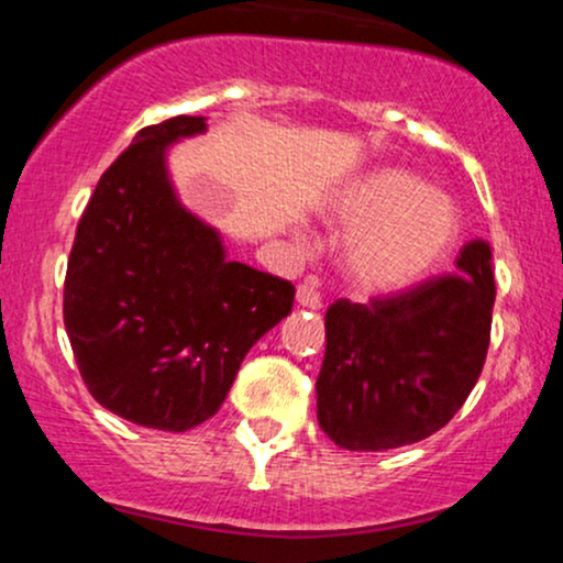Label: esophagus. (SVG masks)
Here are the masks:
<instances>
[{
	"label": "esophagus",
	"mask_w": 563,
	"mask_h": 563,
	"mask_svg": "<svg viewBox=\"0 0 563 563\" xmlns=\"http://www.w3.org/2000/svg\"><path fill=\"white\" fill-rule=\"evenodd\" d=\"M296 301H299V307H307V309L322 307V296H320L318 286H314V280L299 283V288H296Z\"/></svg>",
	"instance_id": "1"
}]
</instances>
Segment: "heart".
I'll use <instances>...</instances> for the list:
<instances>
[{"instance_id":"obj_1","label":"heart","mask_w":563,"mask_h":563,"mask_svg":"<svg viewBox=\"0 0 563 563\" xmlns=\"http://www.w3.org/2000/svg\"><path fill=\"white\" fill-rule=\"evenodd\" d=\"M349 230L341 264L365 290H397L429 275L457 241L461 214L444 192L407 169H376L352 179L331 206Z\"/></svg>"}]
</instances>
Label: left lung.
<instances>
[{
    "label": "left lung",
    "mask_w": 563,
    "mask_h": 563,
    "mask_svg": "<svg viewBox=\"0 0 563 563\" xmlns=\"http://www.w3.org/2000/svg\"><path fill=\"white\" fill-rule=\"evenodd\" d=\"M493 307L487 241L463 245L455 273L402 294L333 301L318 376L320 429L344 450L380 452L448 426L482 376Z\"/></svg>",
    "instance_id": "left-lung-1"
}]
</instances>
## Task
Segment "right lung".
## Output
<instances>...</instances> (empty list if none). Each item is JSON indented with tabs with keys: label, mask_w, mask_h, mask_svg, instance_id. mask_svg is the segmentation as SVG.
<instances>
[{
	"label": "right lung",
	"mask_w": 563,
	"mask_h": 563,
	"mask_svg": "<svg viewBox=\"0 0 563 563\" xmlns=\"http://www.w3.org/2000/svg\"><path fill=\"white\" fill-rule=\"evenodd\" d=\"M203 115L140 129L76 228L63 320L87 389L106 410L187 431L222 407L249 349L294 307L288 280L224 260L219 232L174 196L166 147Z\"/></svg>",
	"instance_id": "1"
}]
</instances>
